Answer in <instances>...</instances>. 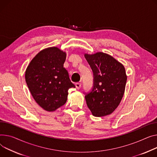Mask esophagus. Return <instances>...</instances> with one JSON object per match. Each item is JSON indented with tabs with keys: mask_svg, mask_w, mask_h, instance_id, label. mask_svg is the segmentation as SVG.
<instances>
[{
	"mask_svg": "<svg viewBox=\"0 0 157 157\" xmlns=\"http://www.w3.org/2000/svg\"><path fill=\"white\" fill-rule=\"evenodd\" d=\"M75 86H76V88H77L78 90H79V88H81V84L80 82H76V84H75Z\"/></svg>",
	"mask_w": 157,
	"mask_h": 157,
	"instance_id": "1",
	"label": "esophagus"
}]
</instances>
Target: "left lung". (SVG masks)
Here are the masks:
<instances>
[{
	"label": "left lung",
	"mask_w": 157,
	"mask_h": 157,
	"mask_svg": "<svg viewBox=\"0 0 157 157\" xmlns=\"http://www.w3.org/2000/svg\"><path fill=\"white\" fill-rule=\"evenodd\" d=\"M85 57L93 73L92 89L84 92L87 106L94 116H107L116 110L123 97L126 70L119 62L103 52Z\"/></svg>",
	"instance_id": "left-lung-1"
}]
</instances>
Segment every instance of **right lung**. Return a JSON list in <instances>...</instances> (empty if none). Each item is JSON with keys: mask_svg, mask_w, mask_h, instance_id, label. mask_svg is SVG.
I'll list each match as a JSON object with an SVG mask.
<instances>
[{"mask_svg": "<svg viewBox=\"0 0 157 157\" xmlns=\"http://www.w3.org/2000/svg\"><path fill=\"white\" fill-rule=\"evenodd\" d=\"M66 54L57 47L40 51L25 72L27 86L33 98L44 110L54 111L66 103L68 90L75 88L64 67Z\"/></svg>", "mask_w": 157, "mask_h": 157, "instance_id": "obj_1", "label": "right lung"}]
</instances>
